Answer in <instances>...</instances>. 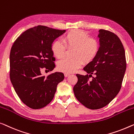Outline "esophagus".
<instances>
[{
  "label": "esophagus",
  "mask_w": 134,
  "mask_h": 134,
  "mask_svg": "<svg viewBox=\"0 0 134 134\" xmlns=\"http://www.w3.org/2000/svg\"><path fill=\"white\" fill-rule=\"evenodd\" d=\"M69 75H70V73H68V72H65V77L69 76Z\"/></svg>",
  "instance_id": "esophagus-1"
}]
</instances>
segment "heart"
<instances>
[{
  "mask_svg": "<svg viewBox=\"0 0 134 134\" xmlns=\"http://www.w3.org/2000/svg\"><path fill=\"white\" fill-rule=\"evenodd\" d=\"M62 43L55 40L51 44V51L54 57L60 59L64 55L65 48H73L71 59H64L57 63V69L65 72H72L80 68L83 63L92 62L99 52L100 43L97 38L82 30H71L62 38ZM65 46H64V45Z\"/></svg>",
  "mask_w": 134,
  "mask_h": 134,
  "instance_id": "heart-1",
  "label": "heart"
}]
</instances>
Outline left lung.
<instances>
[{
  "mask_svg": "<svg viewBox=\"0 0 134 134\" xmlns=\"http://www.w3.org/2000/svg\"><path fill=\"white\" fill-rule=\"evenodd\" d=\"M98 37L99 52L83 68L88 74H76L78 81L73 88L77 99L90 109L103 108L115 97L126 69L125 51L119 37L104 30H99Z\"/></svg>",
  "mask_w": 134,
  "mask_h": 134,
  "instance_id": "left-lung-1",
  "label": "left lung"
}]
</instances>
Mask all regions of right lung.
<instances>
[{"label":"right lung","instance_id":"right-lung-1","mask_svg":"<svg viewBox=\"0 0 134 134\" xmlns=\"http://www.w3.org/2000/svg\"><path fill=\"white\" fill-rule=\"evenodd\" d=\"M66 31L38 25L28 29L19 36L11 47L9 55L10 80L17 96L33 109L46 106L53 99L57 85L64 74L56 72L42 75L55 68L51 44Z\"/></svg>","mask_w":134,"mask_h":134}]
</instances>
